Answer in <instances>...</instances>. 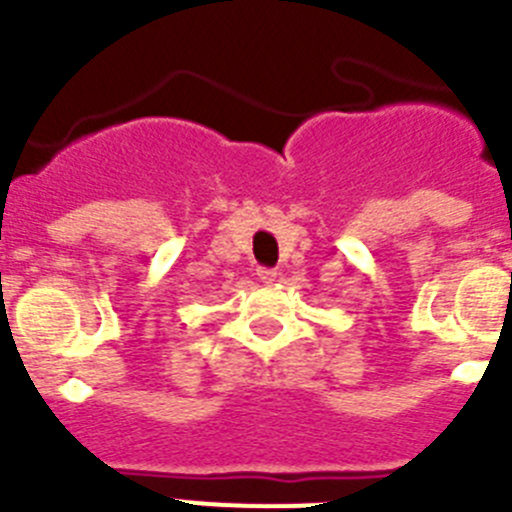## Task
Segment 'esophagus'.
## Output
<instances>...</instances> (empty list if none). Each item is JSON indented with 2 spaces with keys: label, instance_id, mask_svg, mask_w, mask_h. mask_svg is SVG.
<instances>
[{
  "label": "esophagus",
  "instance_id": "esophagus-1",
  "mask_svg": "<svg viewBox=\"0 0 512 512\" xmlns=\"http://www.w3.org/2000/svg\"><path fill=\"white\" fill-rule=\"evenodd\" d=\"M256 277H259L264 284H271V282H277V271L261 266V269H256Z\"/></svg>",
  "mask_w": 512,
  "mask_h": 512
}]
</instances>
